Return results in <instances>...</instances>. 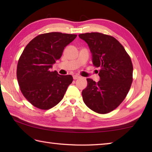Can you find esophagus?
I'll list each match as a JSON object with an SVG mask.
<instances>
[{
  "label": "esophagus",
  "mask_w": 152,
  "mask_h": 152,
  "mask_svg": "<svg viewBox=\"0 0 152 152\" xmlns=\"http://www.w3.org/2000/svg\"><path fill=\"white\" fill-rule=\"evenodd\" d=\"M80 78V76H78V75H74V76H73V78H74V80L78 79V78Z\"/></svg>",
  "instance_id": "1"
}]
</instances>
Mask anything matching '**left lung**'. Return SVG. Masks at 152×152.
Instances as JSON below:
<instances>
[{
	"mask_svg": "<svg viewBox=\"0 0 152 152\" xmlns=\"http://www.w3.org/2000/svg\"><path fill=\"white\" fill-rule=\"evenodd\" d=\"M88 43L92 63L101 70V80L87 78V87L82 92L84 103L99 114L115 110L124 101L133 82V64L123 46L113 36L101 33L78 35Z\"/></svg>",
	"mask_w": 152,
	"mask_h": 152,
	"instance_id": "8db88e82",
	"label": "left lung"
}]
</instances>
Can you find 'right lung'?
Here are the masks:
<instances>
[{
	"instance_id": "1",
	"label": "right lung",
	"mask_w": 152,
	"mask_h": 152,
	"mask_svg": "<svg viewBox=\"0 0 152 152\" xmlns=\"http://www.w3.org/2000/svg\"><path fill=\"white\" fill-rule=\"evenodd\" d=\"M77 35L51 32L37 35L25 48L17 64V78L22 94L33 106L48 110L58 104L72 82L50 68Z\"/></svg>"
}]
</instances>
